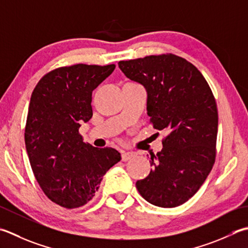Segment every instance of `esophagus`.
Returning a JSON list of instances; mask_svg holds the SVG:
<instances>
[{
	"label": "esophagus",
	"mask_w": 248,
	"mask_h": 248,
	"mask_svg": "<svg viewBox=\"0 0 248 248\" xmlns=\"http://www.w3.org/2000/svg\"><path fill=\"white\" fill-rule=\"evenodd\" d=\"M134 157H135V153L128 152V153H124L123 155H121V160H123V161H128V160L132 159Z\"/></svg>",
	"instance_id": "1"
}]
</instances>
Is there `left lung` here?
Masks as SVG:
<instances>
[{"label":"left lung","instance_id":"left-lung-1","mask_svg":"<svg viewBox=\"0 0 248 248\" xmlns=\"http://www.w3.org/2000/svg\"><path fill=\"white\" fill-rule=\"evenodd\" d=\"M118 65L128 78L146 88L150 124L164 131L163 148L150 156L154 169L137 182L138 190L154 205L176 207L200 189L215 163L214 94L201 72L173 53L119 61Z\"/></svg>","mask_w":248,"mask_h":248}]
</instances>
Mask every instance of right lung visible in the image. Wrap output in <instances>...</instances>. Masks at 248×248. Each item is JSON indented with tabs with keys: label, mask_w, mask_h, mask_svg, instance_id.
<instances>
[{
	"label": "right lung",
	"mask_w": 248,
	"mask_h": 248,
	"mask_svg": "<svg viewBox=\"0 0 248 248\" xmlns=\"http://www.w3.org/2000/svg\"><path fill=\"white\" fill-rule=\"evenodd\" d=\"M115 66L58 67L44 75L32 92L24 129L27 153L42 190L62 207L87 204L105 173L121 159L114 148L85 143L78 131L80 123L92 117V91Z\"/></svg>",
	"instance_id": "add662e5"
}]
</instances>
